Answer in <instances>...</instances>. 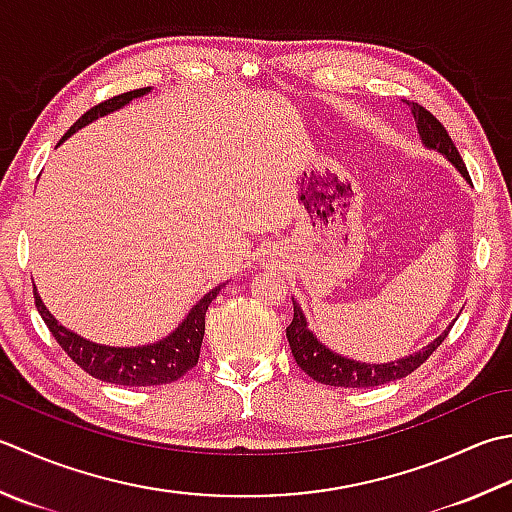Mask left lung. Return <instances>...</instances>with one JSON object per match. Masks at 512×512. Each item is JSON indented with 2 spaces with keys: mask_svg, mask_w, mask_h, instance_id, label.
Here are the masks:
<instances>
[{
  "mask_svg": "<svg viewBox=\"0 0 512 512\" xmlns=\"http://www.w3.org/2000/svg\"><path fill=\"white\" fill-rule=\"evenodd\" d=\"M410 113L415 117L417 124V133L422 144L428 150H435V153L444 155L450 164L457 168V173L462 175L468 184V170L466 164L459 157V150L455 148L453 139L448 137L446 128L435 115H430L424 106L419 104H408ZM293 322L286 328V337L290 350H293V357L297 366L304 370L308 377H313L315 382L326 384V386H339V388H373V386H382L397 382L406 375L413 373L419 366H422L426 359L435 353V348L444 342L448 330L453 328V324H448L446 330L439 337H435L428 346L415 350L413 355L399 357L395 362H384V364H370V362H357V359H350L330 350L326 344H322L317 339L313 330L308 328L306 315L302 306H299L293 299Z\"/></svg>",
  "mask_w": 512,
  "mask_h": 512,
  "instance_id": "8db88e82",
  "label": "left lung"
}]
</instances>
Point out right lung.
Segmentation results:
<instances>
[{"label": "right lung", "instance_id": "1", "mask_svg": "<svg viewBox=\"0 0 512 512\" xmlns=\"http://www.w3.org/2000/svg\"><path fill=\"white\" fill-rule=\"evenodd\" d=\"M150 93L148 88L130 90V93L117 95L108 102L97 104L84 113L77 122L70 126L68 133L59 139V144L66 142V139L82 130L84 126L93 124L95 119L115 113V110L128 106L133 99L144 97ZM224 284H217L210 288L208 293L199 299V302L188 310V315L177 324L175 330L162 339H157L153 344H142V346H106L90 342V339L77 335L75 330L62 326L50 313L42 297L37 293V286L33 288L35 293V304L39 315L46 322L48 330L57 339V344L66 350V355L73 359V362L84 368L88 375L95 379H102L108 384H119V386H157V384H170L186 375L190 368L197 364L199 359V348L204 342V328H206V310L210 302L219 295Z\"/></svg>", "mask_w": 512, "mask_h": 512}]
</instances>
